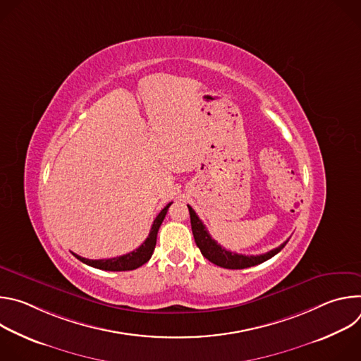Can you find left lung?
Masks as SVG:
<instances>
[{
  "label": "left lung",
  "instance_id": "obj_1",
  "mask_svg": "<svg viewBox=\"0 0 361 361\" xmlns=\"http://www.w3.org/2000/svg\"><path fill=\"white\" fill-rule=\"evenodd\" d=\"M187 207H188V212H190L191 230H192V235H194L197 247L200 248L201 254L205 257V259H207L209 262H212L216 266L223 267V269L240 270V269H247V267L262 264V263L267 262L269 259H271V257H274L277 252H280L288 241L287 240L281 245H279L277 248H273V250H270L264 254H259V255L237 254V252L226 250L216 240H213L212 235L209 234L207 228H205L202 221L195 214V212L190 207V205H187Z\"/></svg>",
  "mask_w": 361,
  "mask_h": 361
}]
</instances>
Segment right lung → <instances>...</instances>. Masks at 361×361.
Wrapping results in <instances>:
<instances>
[{"instance_id": "obj_1", "label": "right lung", "mask_w": 361, "mask_h": 361, "mask_svg": "<svg viewBox=\"0 0 361 361\" xmlns=\"http://www.w3.org/2000/svg\"><path fill=\"white\" fill-rule=\"evenodd\" d=\"M170 205H171V202L167 204L166 207L160 212V214L156 217V220H154V223L151 226L148 237L134 251L127 252V254L120 255V257H114V259H104V260H88V259H84V257H81V255H77L74 252L73 254L77 257L80 262H82L84 264L95 267V269H99V270H106V271L135 270V269L141 267L142 264H145L151 259L152 251H154V248H156L159 228H160V226H161V223H163V220H164V217H166V214L169 212Z\"/></svg>"}]
</instances>
